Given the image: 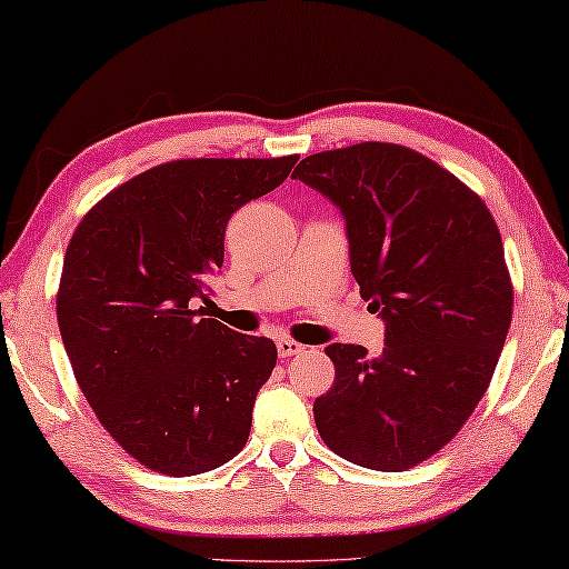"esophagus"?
Returning a JSON list of instances; mask_svg holds the SVG:
<instances>
[{
  "mask_svg": "<svg viewBox=\"0 0 569 569\" xmlns=\"http://www.w3.org/2000/svg\"><path fill=\"white\" fill-rule=\"evenodd\" d=\"M302 350H305V346H300V342H295L290 338H279L277 340L279 358H292V356H297V352H302Z\"/></svg>",
  "mask_w": 569,
  "mask_h": 569,
  "instance_id": "34e87169",
  "label": "esophagus"
}]
</instances>
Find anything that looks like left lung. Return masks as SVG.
Instances as JSON below:
<instances>
[{
	"instance_id": "obj_1",
	"label": "left lung",
	"mask_w": 569,
	"mask_h": 569,
	"mask_svg": "<svg viewBox=\"0 0 569 569\" xmlns=\"http://www.w3.org/2000/svg\"><path fill=\"white\" fill-rule=\"evenodd\" d=\"M292 179L340 209L350 272L386 322V348L332 342L335 383L315 400L330 449L403 471L443 449L487 393L511 322L505 247L483 201L396 143L307 156Z\"/></svg>"
}]
</instances>
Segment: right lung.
I'll return each mask as SVG.
<instances>
[{"instance_id":"obj_1","label":"right lung","mask_w":569,"mask_h":569,"mask_svg":"<svg viewBox=\"0 0 569 569\" xmlns=\"http://www.w3.org/2000/svg\"><path fill=\"white\" fill-rule=\"evenodd\" d=\"M297 156L191 158L110 191L70 239L58 325L82 396L143 467L193 477L249 439L277 348L203 318L227 221Z\"/></svg>"}]
</instances>
